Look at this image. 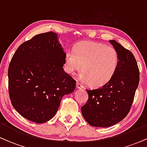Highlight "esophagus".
Wrapping results in <instances>:
<instances>
[{
  "label": "esophagus",
  "instance_id": "esophagus-1",
  "mask_svg": "<svg viewBox=\"0 0 147 147\" xmlns=\"http://www.w3.org/2000/svg\"><path fill=\"white\" fill-rule=\"evenodd\" d=\"M76 86H77V88H79V89H83L84 88V86L82 85V84L79 83V82H77Z\"/></svg>",
  "mask_w": 147,
  "mask_h": 147
}]
</instances>
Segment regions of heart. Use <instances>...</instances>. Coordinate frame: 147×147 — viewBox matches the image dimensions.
Returning <instances> with one entry per match:
<instances>
[{
	"label": "heart",
	"mask_w": 147,
	"mask_h": 147,
	"mask_svg": "<svg viewBox=\"0 0 147 147\" xmlns=\"http://www.w3.org/2000/svg\"><path fill=\"white\" fill-rule=\"evenodd\" d=\"M119 63V55L114 48L104 43L82 41L73 47L65 57V71L73 75L82 69L79 78L92 86L100 87L113 78Z\"/></svg>",
	"instance_id": "b5f03b06"
}]
</instances>
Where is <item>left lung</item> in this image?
<instances>
[{
	"label": "left lung",
	"instance_id": "1",
	"mask_svg": "<svg viewBox=\"0 0 147 147\" xmlns=\"http://www.w3.org/2000/svg\"><path fill=\"white\" fill-rule=\"evenodd\" d=\"M109 42L119 55L117 70L105 85L86 90L88 99L82 107L84 119L96 127L111 126L127 115L140 81L139 68L132 52L115 40Z\"/></svg>",
	"mask_w": 147,
	"mask_h": 147
}]
</instances>
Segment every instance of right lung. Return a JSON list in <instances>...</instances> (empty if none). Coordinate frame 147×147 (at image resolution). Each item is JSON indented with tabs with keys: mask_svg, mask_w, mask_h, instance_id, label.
Listing matches in <instances>:
<instances>
[{
	"mask_svg": "<svg viewBox=\"0 0 147 147\" xmlns=\"http://www.w3.org/2000/svg\"><path fill=\"white\" fill-rule=\"evenodd\" d=\"M65 53L53 32L24 42L8 68L11 104L28 120L48 122L56 114L63 96L75 89V80L63 70Z\"/></svg>",
	"mask_w": 147,
	"mask_h": 147,
	"instance_id": "right-lung-1",
	"label": "right lung"
}]
</instances>
